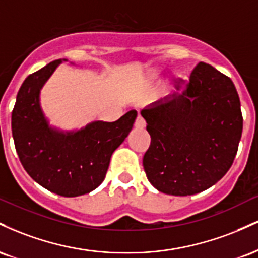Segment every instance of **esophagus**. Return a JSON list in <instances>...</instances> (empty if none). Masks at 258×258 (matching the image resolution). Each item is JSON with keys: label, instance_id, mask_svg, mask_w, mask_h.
Returning a JSON list of instances; mask_svg holds the SVG:
<instances>
[{"label": "esophagus", "instance_id": "1", "mask_svg": "<svg viewBox=\"0 0 258 258\" xmlns=\"http://www.w3.org/2000/svg\"><path fill=\"white\" fill-rule=\"evenodd\" d=\"M135 127L136 128H144V127H146V120H144L141 115H138L137 119H136Z\"/></svg>", "mask_w": 258, "mask_h": 258}]
</instances>
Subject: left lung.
<instances>
[{
    "label": "left lung",
    "mask_w": 258,
    "mask_h": 258,
    "mask_svg": "<svg viewBox=\"0 0 258 258\" xmlns=\"http://www.w3.org/2000/svg\"><path fill=\"white\" fill-rule=\"evenodd\" d=\"M141 114L152 137L144 171L161 193L198 194L232 166L242 132L240 99L232 80L210 64L200 61L182 93Z\"/></svg>",
    "instance_id": "1"
}]
</instances>
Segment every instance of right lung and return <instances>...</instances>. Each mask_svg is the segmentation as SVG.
Here are the masks:
<instances>
[{"mask_svg": "<svg viewBox=\"0 0 258 258\" xmlns=\"http://www.w3.org/2000/svg\"><path fill=\"white\" fill-rule=\"evenodd\" d=\"M63 60L52 61L23 82L12 112V135L29 176L52 193L73 198L90 193L104 180L112 153L128 136L137 111L114 122L93 121L78 131L49 126L40 92Z\"/></svg>", "mask_w": 258, "mask_h": 258, "instance_id": "add662e5", "label": "right lung"}]
</instances>
